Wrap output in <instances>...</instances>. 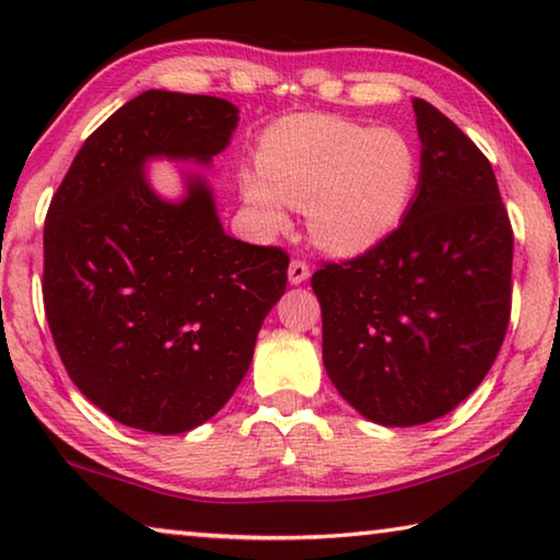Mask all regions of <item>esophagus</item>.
Returning <instances> with one entry per match:
<instances>
[{
    "mask_svg": "<svg viewBox=\"0 0 560 560\" xmlns=\"http://www.w3.org/2000/svg\"><path fill=\"white\" fill-rule=\"evenodd\" d=\"M308 273H311V269H308V264H306V261L293 259V261L289 264V281L293 283V287H299V283L306 281V279H308Z\"/></svg>",
    "mask_w": 560,
    "mask_h": 560,
    "instance_id": "34e87169",
    "label": "esophagus"
}]
</instances>
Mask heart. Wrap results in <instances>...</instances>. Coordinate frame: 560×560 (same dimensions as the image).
Masks as SVG:
<instances>
[{"label":"heart","instance_id":"obj_1","mask_svg":"<svg viewBox=\"0 0 560 560\" xmlns=\"http://www.w3.org/2000/svg\"><path fill=\"white\" fill-rule=\"evenodd\" d=\"M257 160L240 167V192L259 230H289V210L303 207L311 240L338 257L387 240L410 210L420 179L417 153L400 130L320 113L273 122Z\"/></svg>","mask_w":560,"mask_h":560}]
</instances>
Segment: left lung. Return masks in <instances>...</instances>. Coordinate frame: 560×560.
I'll use <instances>...</instances> for the list:
<instances>
[{"mask_svg":"<svg viewBox=\"0 0 560 560\" xmlns=\"http://www.w3.org/2000/svg\"><path fill=\"white\" fill-rule=\"evenodd\" d=\"M412 108L422 150L405 220L371 252L311 277L330 383L383 428L432 422L467 400L511 314L514 232L494 170L432 103Z\"/></svg>","mask_w":560,"mask_h":560,"instance_id":"1","label":"left lung"}]
</instances>
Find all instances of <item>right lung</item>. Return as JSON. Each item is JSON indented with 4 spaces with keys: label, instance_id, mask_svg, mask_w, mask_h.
I'll return each mask as SVG.
<instances>
[{
    "label": "right lung",
    "instance_id": "add662e5",
    "mask_svg": "<svg viewBox=\"0 0 560 560\" xmlns=\"http://www.w3.org/2000/svg\"><path fill=\"white\" fill-rule=\"evenodd\" d=\"M240 120L214 96L145 91L89 136L44 224V308L75 387L132 430L179 434L222 410L287 291V252L224 232L205 175L185 195L150 160L210 167Z\"/></svg>",
    "mask_w": 560,
    "mask_h": 560
}]
</instances>
